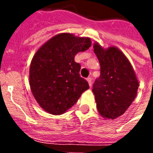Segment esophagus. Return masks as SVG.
<instances>
[{
    "label": "esophagus",
    "mask_w": 153,
    "mask_h": 153,
    "mask_svg": "<svg viewBox=\"0 0 153 153\" xmlns=\"http://www.w3.org/2000/svg\"><path fill=\"white\" fill-rule=\"evenodd\" d=\"M87 81H88V83L89 84V86H92V83H93V82H92V78H91V77H88V78L87 79Z\"/></svg>",
    "instance_id": "34e87169"
}]
</instances>
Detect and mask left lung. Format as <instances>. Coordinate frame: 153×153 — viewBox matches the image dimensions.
<instances>
[{
  "mask_svg": "<svg viewBox=\"0 0 153 153\" xmlns=\"http://www.w3.org/2000/svg\"><path fill=\"white\" fill-rule=\"evenodd\" d=\"M93 51L99 60L101 75L93 84L97 108L106 119H116L131 105L138 88V80L128 58L116 47L104 49L98 42Z\"/></svg>",
  "mask_w": 153,
  "mask_h": 153,
  "instance_id": "1",
  "label": "left lung"
}]
</instances>
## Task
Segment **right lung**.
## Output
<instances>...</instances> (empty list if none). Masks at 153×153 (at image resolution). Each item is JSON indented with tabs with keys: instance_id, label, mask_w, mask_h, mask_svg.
<instances>
[{
	"instance_id": "obj_1",
	"label": "right lung",
	"mask_w": 153,
	"mask_h": 153,
	"mask_svg": "<svg viewBox=\"0 0 153 153\" xmlns=\"http://www.w3.org/2000/svg\"><path fill=\"white\" fill-rule=\"evenodd\" d=\"M91 39L63 33L39 47L29 67V85L38 105L47 112L61 115L89 88L79 75L74 56L91 47Z\"/></svg>"
}]
</instances>
